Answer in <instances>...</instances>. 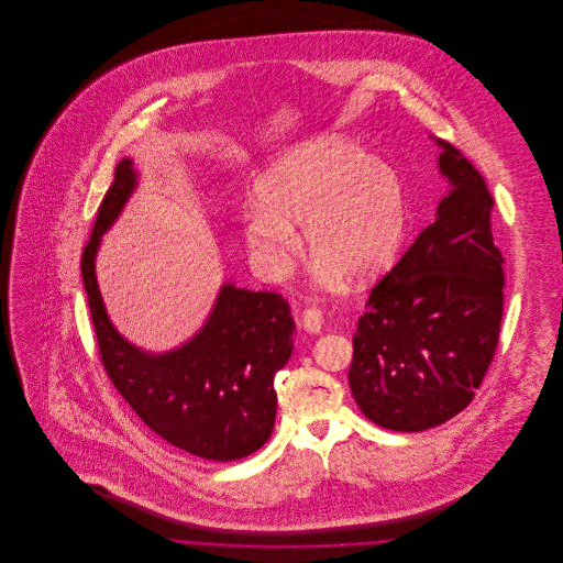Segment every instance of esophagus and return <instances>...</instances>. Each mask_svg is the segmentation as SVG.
Instances as JSON below:
<instances>
[{"instance_id":"obj_1","label":"esophagus","mask_w":563,"mask_h":563,"mask_svg":"<svg viewBox=\"0 0 563 563\" xmlns=\"http://www.w3.org/2000/svg\"><path fill=\"white\" fill-rule=\"evenodd\" d=\"M301 327L308 333H319L322 327V312L319 308H306L301 312Z\"/></svg>"}]
</instances>
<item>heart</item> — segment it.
I'll list each match as a JSON object with an SVG mask.
<instances>
[{
	"label": "heart",
	"instance_id": "obj_1",
	"mask_svg": "<svg viewBox=\"0 0 563 563\" xmlns=\"http://www.w3.org/2000/svg\"><path fill=\"white\" fill-rule=\"evenodd\" d=\"M244 213L246 242L269 274L287 272L303 223L310 260L324 278L363 283L386 268L405 234V196L397 173L342 136H321L280 156L257 179Z\"/></svg>",
	"mask_w": 563,
	"mask_h": 563
}]
</instances>
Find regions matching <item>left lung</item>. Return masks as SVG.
Masks as SVG:
<instances>
[{
	"label": "left lung",
	"mask_w": 563,
	"mask_h": 563,
	"mask_svg": "<svg viewBox=\"0 0 563 563\" xmlns=\"http://www.w3.org/2000/svg\"><path fill=\"white\" fill-rule=\"evenodd\" d=\"M452 191L437 221L377 280L352 338L349 382L377 427L420 432L473 401L500 338L503 255L492 239L482 173L443 143Z\"/></svg>",
	"instance_id": "1"
}]
</instances>
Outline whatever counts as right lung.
<instances>
[{
  "instance_id": "obj_1",
  "label": "right lung",
  "mask_w": 563,
  "mask_h": 563,
  "mask_svg": "<svg viewBox=\"0 0 563 563\" xmlns=\"http://www.w3.org/2000/svg\"><path fill=\"white\" fill-rule=\"evenodd\" d=\"M133 188V162L124 158L81 253V280L103 369L145 427L170 445L214 462L241 460L257 452L274 429V375L294 350L289 303L272 291L225 285L211 319L184 349L150 356L131 346L106 314L95 253Z\"/></svg>"
}]
</instances>
